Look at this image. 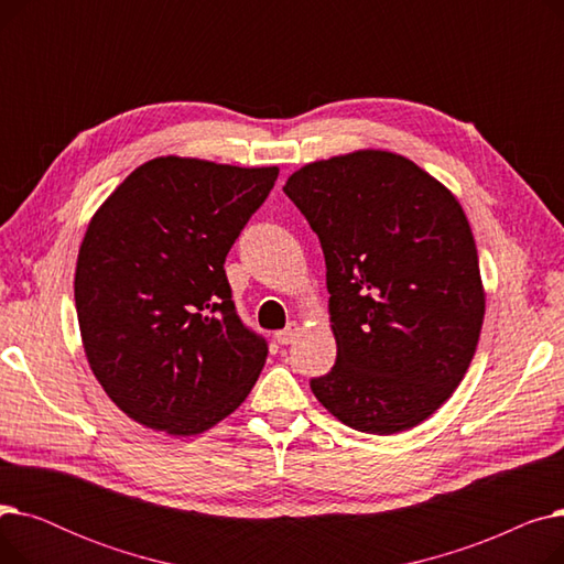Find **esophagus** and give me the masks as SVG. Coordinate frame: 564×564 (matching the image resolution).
Returning a JSON list of instances; mask_svg holds the SVG:
<instances>
[{"label": "esophagus", "instance_id": "34e87169", "mask_svg": "<svg viewBox=\"0 0 564 564\" xmlns=\"http://www.w3.org/2000/svg\"><path fill=\"white\" fill-rule=\"evenodd\" d=\"M297 336H300V324L292 322V324H288V327H285L283 332L276 334V340H279L281 345H290V343L297 340Z\"/></svg>", "mask_w": 564, "mask_h": 564}]
</instances>
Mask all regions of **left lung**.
<instances>
[{
	"label": "left lung",
	"mask_w": 564,
	"mask_h": 564,
	"mask_svg": "<svg viewBox=\"0 0 564 564\" xmlns=\"http://www.w3.org/2000/svg\"><path fill=\"white\" fill-rule=\"evenodd\" d=\"M283 192L327 262L336 366L322 406L368 434L421 425L464 379L485 322L476 240L457 196L391 151L294 171Z\"/></svg>",
	"instance_id": "1"
}]
</instances>
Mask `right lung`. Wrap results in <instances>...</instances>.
Listing matches in <instances>:
<instances>
[{
  "label": "right lung",
  "mask_w": 564,
  "mask_h": 564,
  "mask_svg": "<svg viewBox=\"0 0 564 564\" xmlns=\"http://www.w3.org/2000/svg\"><path fill=\"white\" fill-rule=\"evenodd\" d=\"M279 166L164 155L98 207L75 267L84 354L139 425L194 436L240 406L267 345L235 313L226 256L270 196Z\"/></svg>",
  "instance_id": "right-lung-1"
}]
</instances>
